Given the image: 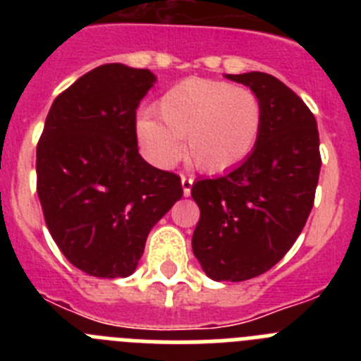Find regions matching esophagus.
<instances>
[{
	"instance_id": "esophagus-1",
	"label": "esophagus",
	"mask_w": 361,
	"mask_h": 361,
	"mask_svg": "<svg viewBox=\"0 0 361 361\" xmlns=\"http://www.w3.org/2000/svg\"><path fill=\"white\" fill-rule=\"evenodd\" d=\"M180 184H183L184 197H190L191 186H193V178H190V177H186V175H183V177H180Z\"/></svg>"
}]
</instances>
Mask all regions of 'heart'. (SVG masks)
Returning a JSON list of instances; mask_svg holds the SVG:
<instances>
[{
	"label": "heart",
	"mask_w": 361,
	"mask_h": 361,
	"mask_svg": "<svg viewBox=\"0 0 361 361\" xmlns=\"http://www.w3.org/2000/svg\"><path fill=\"white\" fill-rule=\"evenodd\" d=\"M163 123L152 116L137 121V137L146 157L170 166L188 155L199 170L224 173L242 164L262 130V104L247 88L213 79H186L157 103Z\"/></svg>",
	"instance_id": "1"
}]
</instances>
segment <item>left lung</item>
I'll use <instances>...</instances> for the list:
<instances>
[{"instance_id":"8db88e82","label":"left lung","mask_w":361,"mask_h":361,"mask_svg":"<svg viewBox=\"0 0 361 361\" xmlns=\"http://www.w3.org/2000/svg\"><path fill=\"white\" fill-rule=\"evenodd\" d=\"M226 78L257 95L262 130L240 166L191 186L200 209L191 245L209 279L242 282L269 271L304 229L320 175V139L312 111L282 81L264 72Z\"/></svg>"}]
</instances>
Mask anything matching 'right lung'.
<instances>
[{
  "label": "right lung",
  "instance_id": "add662e5",
  "mask_svg": "<svg viewBox=\"0 0 361 361\" xmlns=\"http://www.w3.org/2000/svg\"><path fill=\"white\" fill-rule=\"evenodd\" d=\"M155 75L97 66L57 95L37 142V195L61 253L99 279L135 271L153 226L183 197L180 177L139 155L135 111Z\"/></svg>",
  "mask_w": 361,
  "mask_h": 361
}]
</instances>
